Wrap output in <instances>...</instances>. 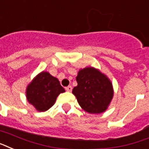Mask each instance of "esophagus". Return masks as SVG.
I'll return each instance as SVG.
<instances>
[{"instance_id": "obj_1", "label": "esophagus", "mask_w": 149, "mask_h": 149, "mask_svg": "<svg viewBox=\"0 0 149 149\" xmlns=\"http://www.w3.org/2000/svg\"><path fill=\"white\" fill-rule=\"evenodd\" d=\"M72 90V87H71V86H68V87H65V91H68V92H71Z\"/></svg>"}]
</instances>
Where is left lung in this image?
I'll list each match as a JSON object with an SVG mask.
<instances>
[{"label": "left lung", "instance_id": "8db88e82", "mask_svg": "<svg viewBox=\"0 0 149 149\" xmlns=\"http://www.w3.org/2000/svg\"><path fill=\"white\" fill-rule=\"evenodd\" d=\"M77 86L72 90L80 107L91 114L105 112L113 97L109 79L97 69L86 67L78 72Z\"/></svg>", "mask_w": 149, "mask_h": 149}]
</instances>
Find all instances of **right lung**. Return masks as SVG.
<instances>
[{"label":"right lung","instance_id":"right-lung-1","mask_svg":"<svg viewBox=\"0 0 149 149\" xmlns=\"http://www.w3.org/2000/svg\"><path fill=\"white\" fill-rule=\"evenodd\" d=\"M65 92L58 79L49 72H41L34 77L26 87L27 101L39 112L49 109L54 105L57 97Z\"/></svg>","mask_w":149,"mask_h":149}]
</instances>
